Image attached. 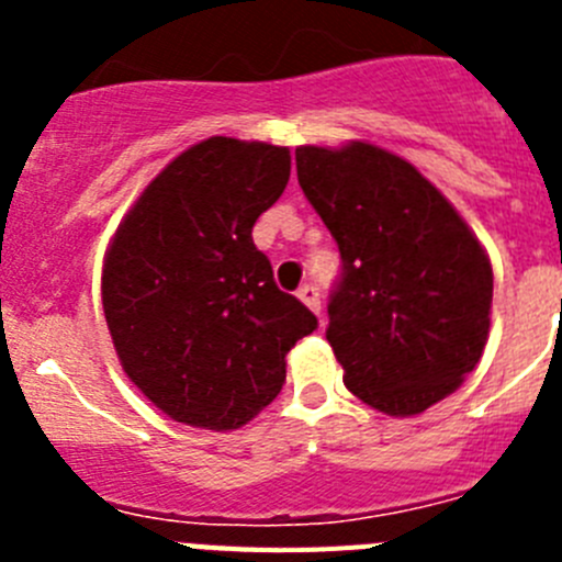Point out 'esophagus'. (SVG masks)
<instances>
[{
	"label": "esophagus",
	"mask_w": 562,
	"mask_h": 562,
	"mask_svg": "<svg viewBox=\"0 0 562 562\" xmlns=\"http://www.w3.org/2000/svg\"><path fill=\"white\" fill-rule=\"evenodd\" d=\"M297 297H301L312 312H321V292H317L315 284L301 286V290H297Z\"/></svg>",
	"instance_id": "1"
}]
</instances>
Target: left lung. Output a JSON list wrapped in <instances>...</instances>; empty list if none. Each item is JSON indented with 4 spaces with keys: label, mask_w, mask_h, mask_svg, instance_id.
Masks as SVG:
<instances>
[{
    "label": "left lung",
    "mask_w": 562,
    "mask_h": 562,
    "mask_svg": "<svg viewBox=\"0 0 562 562\" xmlns=\"http://www.w3.org/2000/svg\"><path fill=\"white\" fill-rule=\"evenodd\" d=\"M297 182L340 250L326 340L351 394L391 416L428 411L484 351L493 267L411 162L369 143L295 148Z\"/></svg>",
    "instance_id": "8db88e82"
}]
</instances>
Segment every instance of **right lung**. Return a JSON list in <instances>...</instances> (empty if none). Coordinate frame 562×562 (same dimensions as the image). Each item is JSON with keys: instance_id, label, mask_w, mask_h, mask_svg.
Masks as SVG:
<instances>
[{"instance_id": "obj_1", "label": "right lung", "mask_w": 562, "mask_h": 562, "mask_svg": "<svg viewBox=\"0 0 562 562\" xmlns=\"http://www.w3.org/2000/svg\"><path fill=\"white\" fill-rule=\"evenodd\" d=\"M286 182L284 146L211 137L180 154L114 233L109 331L128 380L171 419L247 425L284 385L286 351L317 329L252 245Z\"/></svg>"}]
</instances>
